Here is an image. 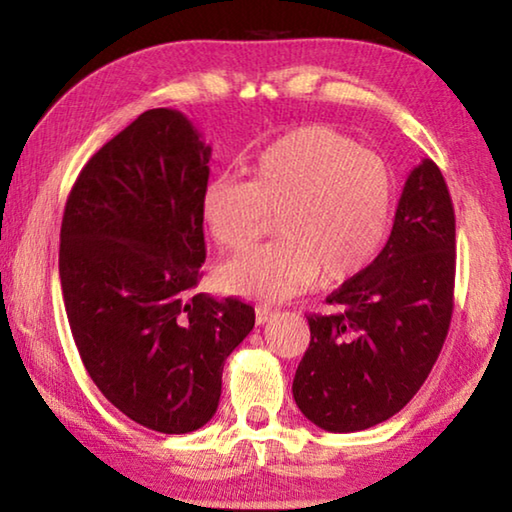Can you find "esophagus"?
Returning <instances> with one entry per match:
<instances>
[{
    "label": "esophagus",
    "instance_id": "obj_1",
    "mask_svg": "<svg viewBox=\"0 0 512 512\" xmlns=\"http://www.w3.org/2000/svg\"><path fill=\"white\" fill-rule=\"evenodd\" d=\"M275 316H277V311L271 309V307H264V305L255 307V320H257V325H266L268 320H273Z\"/></svg>",
    "mask_w": 512,
    "mask_h": 512
}]
</instances>
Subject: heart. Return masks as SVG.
<instances>
[{
  "label": "heart",
  "mask_w": 512,
  "mask_h": 512,
  "mask_svg": "<svg viewBox=\"0 0 512 512\" xmlns=\"http://www.w3.org/2000/svg\"><path fill=\"white\" fill-rule=\"evenodd\" d=\"M395 176L381 155L325 124L284 133L259 153L253 180L216 176L203 221L228 253L246 250L277 214V235L219 273L237 296L277 302L318 280L341 284L372 264L395 214Z\"/></svg>",
  "instance_id": "obj_1"
}]
</instances>
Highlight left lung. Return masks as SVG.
<instances>
[{
	"label": "left lung",
	"instance_id": "left-lung-1",
	"mask_svg": "<svg viewBox=\"0 0 512 512\" xmlns=\"http://www.w3.org/2000/svg\"><path fill=\"white\" fill-rule=\"evenodd\" d=\"M456 219L445 178L422 160L406 178L386 246L309 314L293 400L316 427L350 433L402 411L436 363L454 309Z\"/></svg>",
	"mask_w": 512,
	"mask_h": 512
}]
</instances>
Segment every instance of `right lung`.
<instances>
[{"mask_svg":"<svg viewBox=\"0 0 512 512\" xmlns=\"http://www.w3.org/2000/svg\"><path fill=\"white\" fill-rule=\"evenodd\" d=\"M212 149L183 112L153 108L92 155L67 196L60 287L103 397L160 433L212 420L223 363L255 325L239 298L194 293Z\"/></svg>","mask_w":512,"mask_h":512,"instance_id":"add662e5","label":"right lung"}]
</instances>
